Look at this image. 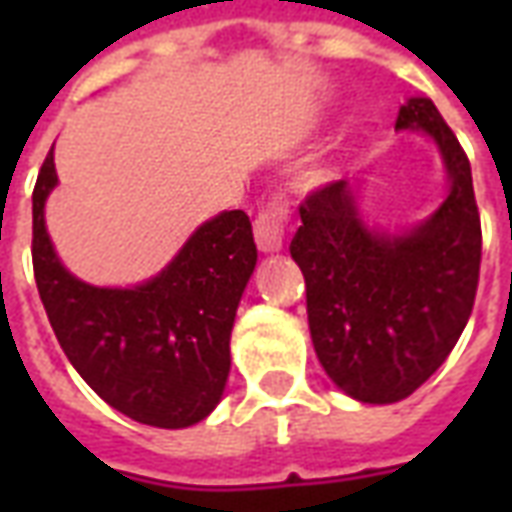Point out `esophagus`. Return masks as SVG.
I'll list each match as a JSON object with an SVG mask.
<instances>
[{
    "label": "esophagus",
    "instance_id": "34e87169",
    "mask_svg": "<svg viewBox=\"0 0 512 512\" xmlns=\"http://www.w3.org/2000/svg\"><path fill=\"white\" fill-rule=\"evenodd\" d=\"M285 213H288V202L274 200L271 208L257 216L255 222V241L260 252L274 255L285 244Z\"/></svg>",
    "mask_w": 512,
    "mask_h": 512
}]
</instances>
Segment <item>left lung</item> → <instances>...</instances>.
Masks as SVG:
<instances>
[{"label": "left lung", "instance_id": "1", "mask_svg": "<svg viewBox=\"0 0 512 512\" xmlns=\"http://www.w3.org/2000/svg\"><path fill=\"white\" fill-rule=\"evenodd\" d=\"M395 131L439 150L447 194L436 211L386 230L367 219L362 186L337 180L301 205L290 244L318 362L337 389L373 406L417 392L444 365L472 315L483 249L472 167L436 104L408 98Z\"/></svg>", "mask_w": 512, "mask_h": 512}]
</instances>
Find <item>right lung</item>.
Returning <instances> with one entry per match:
<instances>
[{
  "instance_id": "right-lung-1",
  "label": "right lung",
  "mask_w": 512,
  "mask_h": 512,
  "mask_svg": "<svg viewBox=\"0 0 512 512\" xmlns=\"http://www.w3.org/2000/svg\"><path fill=\"white\" fill-rule=\"evenodd\" d=\"M57 183L51 147L32 194V266L62 351L120 414L153 428L197 425L230 376L235 312L257 266L249 216L216 213L156 277L106 288L71 274L51 244L46 200Z\"/></svg>"
}]
</instances>
